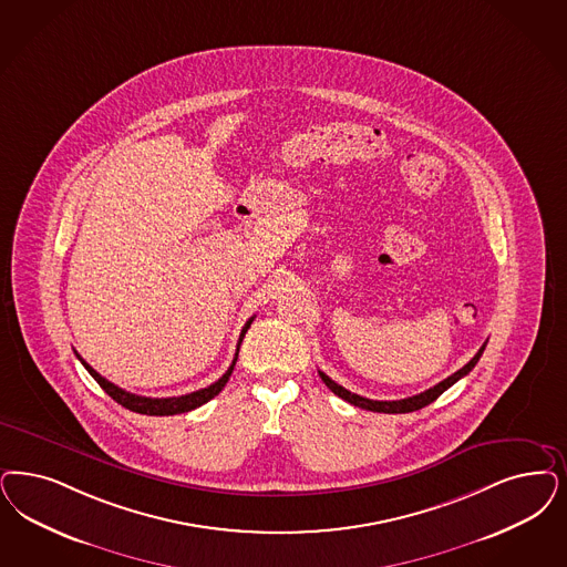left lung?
<instances>
[{
    "instance_id": "1",
    "label": "left lung",
    "mask_w": 567,
    "mask_h": 567,
    "mask_svg": "<svg viewBox=\"0 0 567 567\" xmlns=\"http://www.w3.org/2000/svg\"><path fill=\"white\" fill-rule=\"evenodd\" d=\"M484 350H486V343L480 348V352L475 353V355L468 360L467 364H465L461 371L450 374L449 379H444L442 383L433 385V388H430L427 391H423V393L411 395V398H404V400H390V402H388V400H369V398H362V395H358V393H352V391L341 388L339 383H334L329 374H324L322 371H318V374H320V379L324 381V385H327L334 395H339L341 400L350 402V404L358 406V409H364V411L372 412H388V414H402V412L421 411V409H425L427 404H431L433 400H437V398H440L444 391L449 390V388H452L458 379H463L465 374L473 371V367L477 364V360L482 358Z\"/></svg>"
}]
</instances>
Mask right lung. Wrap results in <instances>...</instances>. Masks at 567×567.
I'll return each mask as SVG.
<instances>
[{
    "instance_id": "right-lung-1",
    "label": "right lung",
    "mask_w": 567,
    "mask_h": 567,
    "mask_svg": "<svg viewBox=\"0 0 567 567\" xmlns=\"http://www.w3.org/2000/svg\"><path fill=\"white\" fill-rule=\"evenodd\" d=\"M254 318L247 320V324L243 327L240 337H238V346H236L235 360L230 364V369L224 372L215 383H212L209 388H203V390L193 391V393H186V395H177V398H146V395H136V393H130V391L121 390L115 383L106 381L100 372L94 371L81 355L78 358L79 362L85 367V371L90 372L96 381H99L100 388L106 391L117 404H121L123 409L127 411L137 412V414H151V416H169V414H182V412L195 411L198 406H203L205 402H209L212 398H215L219 391L224 390V385L228 383L230 374L235 371L236 358H238V350H240V343H243V337L245 332L249 331Z\"/></svg>"
}]
</instances>
